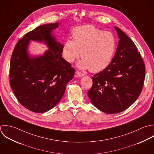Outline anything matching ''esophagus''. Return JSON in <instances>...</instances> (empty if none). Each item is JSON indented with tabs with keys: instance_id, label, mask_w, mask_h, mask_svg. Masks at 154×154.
<instances>
[{
	"instance_id": "34e87169",
	"label": "esophagus",
	"mask_w": 154,
	"mask_h": 154,
	"mask_svg": "<svg viewBox=\"0 0 154 154\" xmlns=\"http://www.w3.org/2000/svg\"><path fill=\"white\" fill-rule=\"evenodd\" d=\"M76 74H77V75L79 77H83V76L85 75V74H84L83 73H82V72H80V71H76Z\"/></svg>"
}]
</instances>
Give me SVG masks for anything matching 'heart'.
Here are the masks:
<instances>
[{
  "mask_svg": "<svg viewBox=\"0 0 154 154\" xmlns=\"http://www.w3.org/2000/svg\"><path fill=\"white\" fill-rule=\"evenodd\" d=\"M73 39H67L63 47V55L68 62L83 58L78 65L93 72L101 71L111 63L116 48V40L110 32L87 24L74 29Z\"/></svg>",
  "mask_w": 154,
  "mask_h": 154,
  "instance_id": "1",
  "label": "heart"
}]
</instances>
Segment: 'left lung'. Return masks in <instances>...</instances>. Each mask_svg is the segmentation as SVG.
Instances as JSON below:
<instances>
[{
    "mask_svg": "<svg viewBox=\"0 0 154 154\" xmlns=\"http://www.w3.org/2000/svg\"><path fill=\"white\" fill-rule=\"evenodd\" d=\"M116 53L110 65L92 77L88 95L92 103L109 114L120 113L132 105L142 92L145 66L134 42L120 29Z\"/></svg>",
    "mask_w": 154,
    "mask_h": 154,
    "instance_id": "1",
    "label": "left lung"
}]
</instances>
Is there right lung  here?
Masks as SVG:
<instances>
[{"label": "right lung", "mask_w": 154, "mask_h": 154, "mask_svg": "<svg viewBox=\"0 0 154 154\" xmlns=\"http://www.w3.org/2000/svg\"><path fill=\"white\" fill-rule=\"evenodd\" d=\"M58 25L57 23L44 24L27 32L18 41L12 53L10 86L19 103L35 113L53 108L74 75V68L62 57L63 45L51 34ZM30 40L45 41L49 50L44 56L29 57L26 50Z\"/></svg>", "instance_id": "obj_1"}]
</instances>
